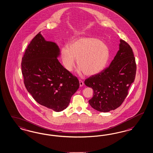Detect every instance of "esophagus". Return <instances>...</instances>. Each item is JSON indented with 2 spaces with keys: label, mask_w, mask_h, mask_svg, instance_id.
Here are the masks:
<instances>
[{
  "label": "esophagus",
  "mask_w": 153,
  "mask_h": 153,
  "mask_svg": "<svg viewBox=\"0 0 153 153\" xmlns=\"http://www.w3.org/2000/svg\"><path fill=\"white\" fill-rule=\"evenodd\" d=\"M79 86H82L83 85H84V82H83V81L82 80V79H79Z\"/></svg>",
  "instance_id": "1"
}]
</instances>
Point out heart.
I'll return each instance as SVG.
<instances>
[{
	"label": "heart",
	"mask_w": 153,
	"mask_h": 153,
	"mask_svg": "<svg viewBox=\"0 0 153 153\" xmlns=\"http://www.w3.org/2000/svg\"><path fill=\"white\" fill-rule=\"evenodd\" d=\"M60 58L64 68L71 71L75 59L79 72L93 76L105 68L110 58V51L105 43L94 37H80L69 43L67 48H62Z\"/></svg>",
	"instance_id": "obj_1"
}]
</instances>
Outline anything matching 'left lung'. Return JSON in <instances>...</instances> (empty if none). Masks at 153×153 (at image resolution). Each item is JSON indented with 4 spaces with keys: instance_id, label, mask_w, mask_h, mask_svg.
Wrapping results in <instances>:
<instances>
[{
    "instance_id": "1",
    "label": "left lung",
    "mask_w": 153,
    "mask_h": 153,
    "mask_svg": "<svg viewBox=\"0 0 153 153\" xmlns=\"http://www.w3.org/2000/svg\"><path fill=\"white\" fill-rule=\"evenodd\" d=\"M136 63L131 47L120 39L119 50L109 67L85 80L94 94L89 100L97 111L108 112L120 107L128 94L136 74Z\"/></svg>"
}]
</instances>
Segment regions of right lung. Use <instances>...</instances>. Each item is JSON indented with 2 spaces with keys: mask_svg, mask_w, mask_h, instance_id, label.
<instances>
[{
  "mask_svg": "<svg viewBox=\"0 0 153 153\" xmlns=\"http://www.w3.org/2000/svg\"><path fill=\"white\" fill-rule=\"evenodd\" d=\"M56 43L41 32L30 42L22 58L21 69L27 91L39 104L56 112L65 109L79 89V81L59 62Z\"/></svg>",
  "mask_w": 153,
  "mask_h": 153,
  "instance_id": "1",
  "label": "right lung"
}]
</instances>
